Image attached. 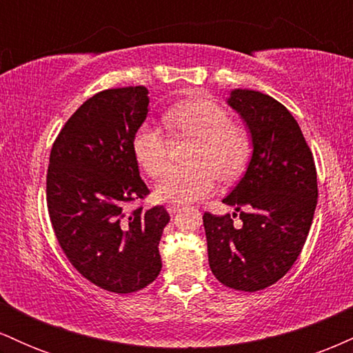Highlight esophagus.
Masks as SVG:
<instances>
[{
	"label": "esophagus",
	"mask_w": 353,
	"mask_h": 353,
	"mask_svg": "<svg viewBox=\"0 0 353 353\" xmlns=\"http://www.w3.org/2000/svg\"><path fill=\"white\" fill-rule=\"evenodd\" d=\"M179 209H181L179 202H169L168 204V212L171 214V216H174V214H176Z\"/></svg>",
	"instance_id": "34e87169"
}]
</instances>
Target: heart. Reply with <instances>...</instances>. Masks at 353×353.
Listing matches in <instances>:
<instances>
[{"label":"heart","instance_id":"obj_1","mask_svg":"<svg viewBox=\"0 0 353 353\" xmlns=\"http://www.w3.org/2000/svg\"><path fill=\"white\" fill-rule=\"evenodd\" d=\"M164 123L174 134L196 139L189 154L190 165L169 168L156 184L161 201L190 202L216 189L219 177L237 179L250 156V137L242 125L230 123L229 112L209 98H192L174 104L164 112ZM137 163L151 177L168 165L169 139L163 129L144 121L132 136Z\"/></svg>","mask_w":353,"mask_h":353}]
</instances>
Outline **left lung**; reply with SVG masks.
<instances>
[{
    "mask_svg": "<svg viewBox=\"0 0 353 353\" xmlns=\"http://www.w3.org/2000/svg\"><path fill=\"white\" fill-rule=\"evenodd\" d=\"M228 104L245 123L252 144L244 177L222 199L239 212L242 225L236 228L229 214L205 212L202 219L217 281L255 292L282 279L297 261L317 205V171L283 104L252 89H232Z\"/></svg>",
    "mask_w": 353,
    "mask_h": 353,
    "instance_id": "obj_1",
    "label": "left lung"
}]
</instances>
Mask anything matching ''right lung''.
<instances>
[{
    "label": "right lung",
    "instance_id": "1",
    "mask_svg": "<svg viewBox=\"0 0 353 353\" xmlns=\"http://www.w3.org/2000/svg\"><path fill=\"white\" fill-rule=\"evenodd\" d=\"M144 86L106 89L72 114L52 144L46 199L61 249L89 282L116 294L144 289L163 269V205L125 212L144 199L132 136L149 112Z\"/></svg>",
    "mask_w": 353,
    "mask_h": 353
}]
</instances>
